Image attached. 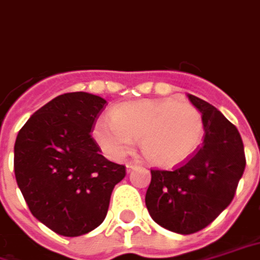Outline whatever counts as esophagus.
Instances as JSON below:
<instances>
[{
	"label": "esophagus",
	"instance_id": "obj_1",
	"mask_svg": "<svg viewBox=\"0 0 260 260\" xmlns=\"http://www.w3.org/2000/svg\"><path fill=\"white\" fill-rule=\"evenodd\" d=\"M137 166H138L137 162H127V164H126V169H127V172H132V170L136 169Z\"/></svg>",
	"mask_w": 260,
	"mask_h": 260
}]
</instances>
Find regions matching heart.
Instances as JSON below:
<instances>
[{
    "label": "heart",
    "instance_id": "1",
    "mask_svg": "<svg viewBox=\"0 0 260 260\" xmlns=\"http://www.w3.org/2000/svg\"><path fill=\"white\" fill-rule=\"evenodd\" d=\"M205 132L201 112L176 100H140L112 109L111 120L95 123L92 136L108 156L120 159L140 147L145 159L159 168H174L192 156Z\"/></svg>",
    "mask_w": 260,
    "mask_h": 260
}]
</instances>
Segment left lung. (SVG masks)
I'll list each match as a JSON object with an SVG mask.
<instances>
[{"label": "left lung", "instance_id": "8db88e82", "mask_svg": "<svg viewBox=\"0 0 260 260\" xmlns=\"http://www.w3.org/2000/svg\"><path fill=\"white\" fill-rule=\"evenodd\" d=\"M188 100L204 117V141L179 168L151 170L145 194L153 220L179 234L205 229L230 205L247 164L236 126L204 100Z\"/></svg>", "mask_w": 260, "mask_h": 260}]
</instances>
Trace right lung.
I'll return each instance as SVG.
<instances>
[{"label": "right lung", "mask_w": 260, "mask_h": 260, "mask_svg": "<svg viewBox=\"0 0 260 260\" xmlns=\"http://www.w3.org/2000/svg\"><path fill=\"white\" fill-rule=\"evenodd\" d=\"M105 104L83 91L58 95L16 137V183L34 217L59 236L79 237L100 226L113 187L126 176L90 134Z\"/></svg>", "instance_id": "1"}]
</instances>
